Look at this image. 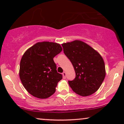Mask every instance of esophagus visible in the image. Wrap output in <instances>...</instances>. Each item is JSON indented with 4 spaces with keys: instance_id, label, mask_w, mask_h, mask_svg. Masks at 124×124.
<instances>
[{
    "instance_id": "obj_1",
    "label": "esophagus",
    "mask_w": 124,
    "mask_h": 124,
    "mask_svg": "<svg viewBox=\"0 0 124 124\" xmlns=\"http://www.w3.org/2000/svg\"><path fill=\"white\" fill-rule=\"evenodd\" d=\"M62 76H63V77L64 78H65L66 77V72H63L62 73Z\"/></svg>"
}]
</instances>
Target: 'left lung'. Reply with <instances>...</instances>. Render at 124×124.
I'll return each mask as SVG.
<instances>
[{
	"label": "left lung",
	"instance_id": "obj_1",
	"mask_svg": "<svg viewBox=\"0 0 124 124\" xmlns=\"http://www.w3.org/2000/svg\"><path fill=\"white\" fill-rule=\"evenodd\" d=\"M64 53L71 62L76 73L68 84L81 96L96 92L106 75L104 61L98 52L84 42L75 40L62 44Z\"/></svg>",
	"mask_w": 124,
	"mask_h": 124
}]
</instances>
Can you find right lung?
Here are the masks:
<instances>
[{"label":"right lung","instance_id":"right-lung-1","mask_svg":"<svg viewBox=\"0 0 124 124\" xmlns=\"http://www.w3.org/2000/svg\"><path fill=\"white\" fill-rule=\"evenodd\" d=\"M62 50L60 44L42 42L34 44L24 53L20 62L19 77L31 95L44 99L56 91L62 76L57 72L53 58Z\"/></svg>","mask_w":124,"mask_h":124}]
</instances>
